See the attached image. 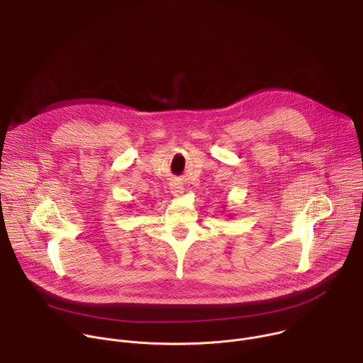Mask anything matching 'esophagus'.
Segmentation results:
<instances>
[{
  "label": "esophagus",
  "instance_id": "34e87169",
  "mask_svg": "<svg viewBox=\"0 0 363 363\" xmlns=\"http://www.w3.org/2000/svg\"><path fill=\"white\" fill-rule=\"evenodd\" d=\"M171 192H172V195H175V196H181V195L184 194V188H182L181 184L174 182V184H171Z\"/></svg>",
  "mask_w": 363,
  "mask_h": 363
}]
</instances>
